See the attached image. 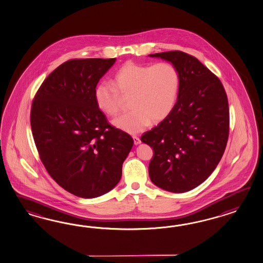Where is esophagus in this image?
<instances>
[{"label": "esophagus", "instance_id": "34e87169", "mask_svg": "<svg viewBox=\"0 0 263 263\" xmlns=\"http://www.w3.org/2000/svg\"><path fill=\"white\" fill-rule=\"evenodd\" d=\"M133 140H134V143H135V145H138V144H140V143H141V140H140V138H139V137H137V136H133Z\"/></svg>", "mask_w": 263, "mask_h": 263}]
</instances>
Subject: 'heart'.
Masks as SVG:
<instances>
[{"instance_id":"obj_1","label":"heart","mask_w":263,"mask_h":263,"mask_svg":"<svg viewBox=\"0 0 263 263\" xmlns=\"http://www.w3.org/2000/svg\"><path fill=\"white\" fill-rule=\"evenodd\" d=\"M180 73L168 62L155 65L129 61L115 73L113 86L100 83L95 90V101L100 111L114 117L120 112L122 98H131V112L121 115L113 125L128 134H138L170 116L177 101Z\"/></svg>"}]
</instances>
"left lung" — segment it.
Instances as JSON below:
<instances>
[{"mask_svg":"<svg viewBox=\"0 0 263 263\" xmlns=\"http://www.w3.org/2000/svg\"><path fill=\"white\" fill-rule=\"evenodd\" d=\"M171 62L180 73L172 112L141 141L154 150L152 183L167 192H189L213 173L227 145L229 104L219 78L197 58L180 50L149 54Z\"/></svg>","mask_w":263,"mask_h":263,"instance_id":"8db88e82","label":"left lung"}]
</instances>
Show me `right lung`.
I'll list each match as a JSON object with an SVG mask.
<instances>
[{
    "label": "right lung",
    "mask_w": 263,
    "mask_h": 263,
    "mask_svg": "<svg viewBox=\"0 0 263 263\" xmlns=\"http://www.w3.org/2000/svg\"><path fill=\"white\" fill-rule=\"evenodd\" d=\"M115 62H65L44 80L31 105V131L43 164L58 185L81 198L113 190L134 143L108 123L95 101L96 87Z\"/></svg>",
    "instance_id": "1"
}]
</instances>
